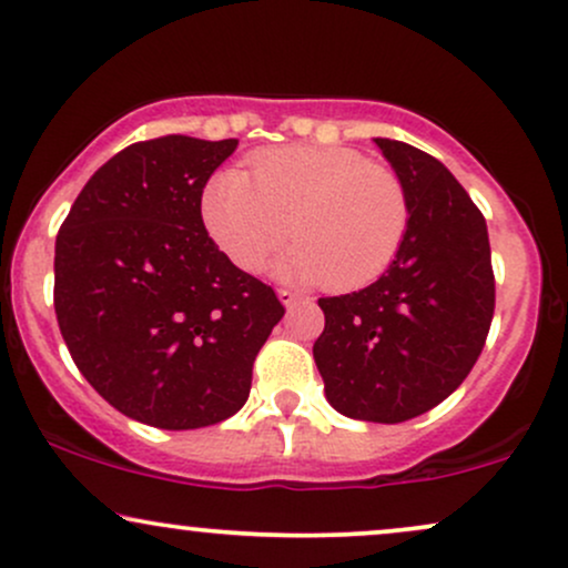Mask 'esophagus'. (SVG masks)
Masks as SVG:
<instances>
[{
	"label": "esophagus",
	"instance_id": "34e87169",
	"mask_svg": "<svg viewBox=\"0 0 568 568\" xmlns=\"http://www.w3.org/2000/svg\"><path fill=\"white\" fill-rule=\"evenodd\" d=\"M277 296H280V302L285 304V310H293V306L304 302V296H302V293H298V291H293V288H280V291H277Z\"/></svg>",
	"mask_w": 568,
	"mask_h": 568
}]
</instances>
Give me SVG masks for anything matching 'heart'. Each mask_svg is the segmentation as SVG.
<instances>
[{"label":"heart","mask_w":568,"mask_h":568,"mask_svg":"<svg viewBox=\"0 0 568 568\" xmlns=\"http://www.w3.org/2000/svg\"><path fill=\"white\" fill-rule=\"evenodd\" d=\"M209 237L232 264L258 272L275 262L293 283L362 288L396 262L409 232V197L394 169L349 148L291 145L251 155V174L222 169L201 193Z\"/></svg>","instance_id":"obj_1"}]
</instances>
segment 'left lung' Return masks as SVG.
<instances>
[{
  "instance_id": "left-lung-1",
  "label": "left lung",
  "mask_w": 568,
  "mask_h": 568,
  "mask_svg": "<svg viewBox=\"0 0 568 568\" xmlns=\"http://www.w3.org/2000/svg\"><path fill=\"white\" fill-rule=\"evenodd\" d=\"M409 197L396 262L367 288L320 298L325 331L314 362L341 415L402 423L466 381L495 314L487 222L442 161L375 136Z\"/></svg>"
}]
</instances>
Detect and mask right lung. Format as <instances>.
Listing matches in <instances>:
<instances>
[{"label":"right lung","instance_id":"add662e5","mask_svg":"<svg viewBox=\"0 0 568 568\" xmlns=\"http://www.w3.org/2000/svg\"><path fill=\"white\" fill-rule=\"evenodd\" d=\"M235 148L184 134L134 142L92 174L54 241L68 352L108 405L148 426L187 432L235 415L285 314L203 227V187Z\"/></svg>","mask_w":568,"mask_h":568}]
</instances>
